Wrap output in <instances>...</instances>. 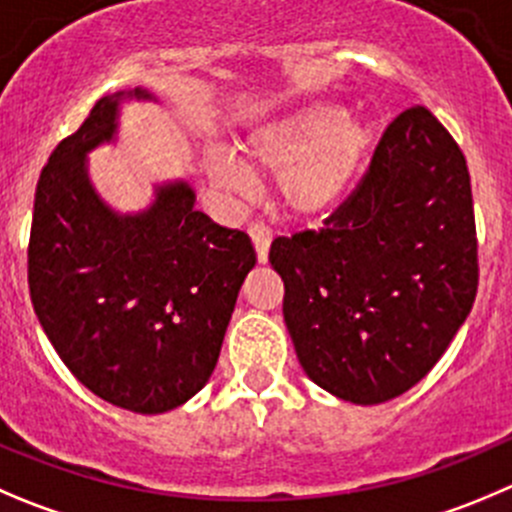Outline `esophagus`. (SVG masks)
Masks as SVG:
<instances>
[{
    "instance_id": "1",
    "label": "esophagus",
    "mask_w": 512,
    "mask_h": 512,
    "mask_svg": "<svg viewBox=\"0 0 512 512\" xmlns=\"http://www.w3.org/2000/svg\"><path fill=\"white\" fill-rule=\"evenodd\" d=\"M248 236H251L253 248H256V259H259V264H266L271 246V228L266 226V223L256 221L248 226Z\"/></svg>"
}]
</instances>
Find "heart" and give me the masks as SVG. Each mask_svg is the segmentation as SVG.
Returning <instances> with one entry per match:
<instances>
[{
	"label": "heart",
	"mask_w": 512,
	"mask_h": 512,
	"mask_svg": "<svg viewBox=\"0 0 512 512\" xmlns=\"http://www.w3.org/2000/svg\"><path fill=\"white\" fill-rule=\"evenodd\" d=\"M374 148V128L347 118L332 102H314L286 118L261 125L243 145L246 163L259 173H279L276 193L294 216L332 211L352 188ZM206 170L216 186L243 191L248 175L231 153H211Z\"/></svg>",
	"instance_id": "1"
}]
</instances>
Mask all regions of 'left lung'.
<instances>
[{"label": "left lung", "instance_id": "8db88e82", "mask_svg": "<svg viewBox=\"0 0 512 512\" xmlns=\"http://www.w3.org/2000/svg\"><path fill=\"white\" fill-rule=\"evenodd\" d=\"M284 321L311 382L354 405L415 387L478 294L465 155L425 105L397 115L324 226L274 238Z\"/></svg>", "mask_w": 512, "mask_h": 512}]
</instances>
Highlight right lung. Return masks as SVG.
Segmentation results:
<instances>
[{"label": "right lung", "mask_w": 512, "mask_h": 512, "mask_svg": "<svg viewBox=\"0 0 512 512\" xmlns=\"http://www.w3.org/2000/svg\"><path fill=\"white\" fill-rule=\"evenodd\" d=\"M123 95L100 97L42 168L27 279L65 367L110 405L158 415L213 374L256 253L246 233L196 211L186 183L158 188L138 216H118L95 196L85 155L115 135Z\"/></svg>", "instance_id": "right-lung-1"}]
</instances>
